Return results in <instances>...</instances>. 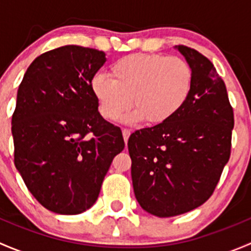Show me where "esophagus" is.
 Returning a JSON list of instances; mask_svg holds the SVG:
<instances>
[{
	"label": "esophagus",
	"instance_id": "esophagus-1",
	"mask_svg": "<svg viewBox=\"0 0 251 251\" xmlns=\"http://www.w3.org/2000/svg\"><path fill=\"white\" fill-rule=\"evenodd\" d=\"M130 135H131V131L128 130V128H123V136H124V140H125V143L127 142Z\"/></svg>",
	"mask_w": 251,
	"mask_h": 251
}]
</instances>
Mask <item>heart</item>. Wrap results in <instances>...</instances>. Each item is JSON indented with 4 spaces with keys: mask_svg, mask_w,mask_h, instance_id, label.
Returning <instances> with one entry per match:
<instances>
[{
    "mask_svg": "<svg viewBox=\"0 0 251 251\" xmlns=\"http://www.w3.org/2000/svg\"><path fill=\"white\" fill-rule=\"evenodd\" d=\"M110 78L96 75L91 91L105 120H116L132 103V120L161 125L183 108L191 96L193 73L186 60L135 53L110 65Z\"/></svg>",
    "mask_w": 251,
    "mask_h": 251,
    "instance_id": "heart-1",
    "label": "heart"
}]
</instances>
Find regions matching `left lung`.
Here are the masks:
<instances>
[{"label":"left lung","mask_w":251,"mask_h":251,"mask_svg":"<svg viewBox=\"0 0 251 251\" xmlns=\"http://www.w3.org/2000/svg\"><path fill=\"white\" fill-rule=\"evenodd\" d=\"M193 73L191 96L170 121L137 130L127 142L135 196L159 217L184 214L214 193L231 156L233 108L214 64L178 45Z\"/></svg>","instance_id":"left-lung-1"}]
</instances>
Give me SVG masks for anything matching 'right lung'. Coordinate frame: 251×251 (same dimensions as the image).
Instances as JSON below:
<instances>
[{
	"mask_svg": "<svg viewBox=\"0 0 251 251\" xmlns=\"http://www.w3.org/2000/svg\"><path fill=\"white\" fill-rule=\"evenodd\" d=\"M105 60L95 48H55L30 64L18 88L14 164L30 193L55 214L90 209L125 147L120 127L102 118L91 91Z\"/></svg>",
	"mask_w": 251,
	"mask_h": 251,
	"instance_id": "add662e5",
	"label": "right lung"
}]
</instances>
